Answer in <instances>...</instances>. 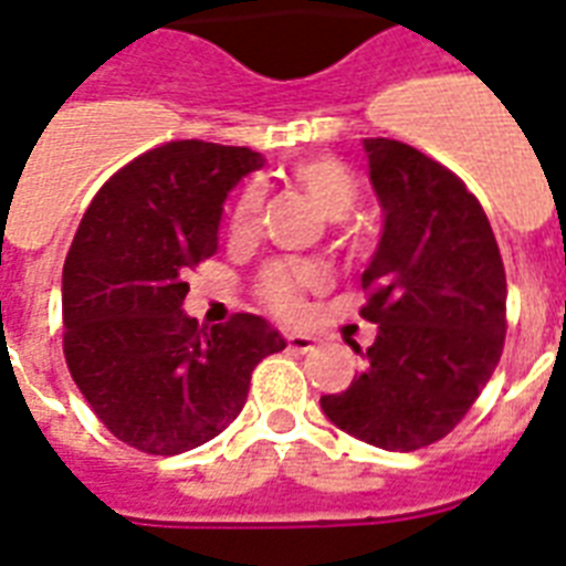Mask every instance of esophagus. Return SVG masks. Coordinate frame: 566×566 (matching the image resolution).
<instances>
[{"mask_svg":"<svg viewBox=\"0 0 566 566\" xmlns=\"http://www.w3.org/2000/svg\"><path fill=\"white\" fill-rule=\"evenodd\" d=\"M284 343H287V348L298 352V355H305V352H314L316 348L314 334H302V331H287V334H284Z\"/></svg>","mask_w":566,"mask_h":566,"instance_id":"34e87169","label":"esophagus"}]
</instances>
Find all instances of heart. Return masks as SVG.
Here are the masks:
<instances>
[{
    "label": "heart",
    "instance_id": "b5f03b06",
    "mask_svg": "<svg viewBox=\"0 0 566 566\" xmlns=\"http://www.w3.org/2000/svg\"><path fill=\"white\" fill-rule=\"evenodd\" d=\"M291 177L314 200L316 209L331 220L346 218L348 211L355 209L357 197H360L355 174L337 159H328V156L298 163ZM261 206H264V191H261L259 182H250L238 197L235 209H232V235L250 238L259 229ZM323 284L325 270L319 264L282 261V264H270L259 275V296L264 305L273 307L275 314H296L302 291H314V287H323Z\"/></svg>",
    "mask_w": 566,
    "mask_h": 566
}]
</instances>
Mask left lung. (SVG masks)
<instances>
[{
	"mask_svg": "<svg viewBox=\"0 0 566 566\" xmlns=\"http://www.w3.org/2000/svg\"><path fill=\"white\" fill-rule=\"evenodd\" d=\"M384 232L360 316L378 337L323 412L384 450L427 448L465 418L497 369L506 339V270L491 223L465 182L421 150L363 139Z\"/></svg>",
	"mask_w": 566,
	"mask_h": 566,
	"instance_id": "left-lung-1",
	"label": "left lung"
}]
</instances>
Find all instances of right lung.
<instances>
[{
    "mask_svg": "<svg viewBox=\"0 0 566 566\" xmlns=\"http://www.w3.org/2000/svg\"><path fill=\"white\" fill-rule=\"evenodd\" d=\"M264 156L168 142L101 186L63 264V355L92 412L124 444L174 457L223 433L252 369L287 343L235 314L200 328L182 311L186 273L218 250L229 191Z\"/></svg>",
    "mask_w": 566,
    "mask_h": 566,
    "instance_id": "1",
    "label": "right lung"
}]
</instances>
